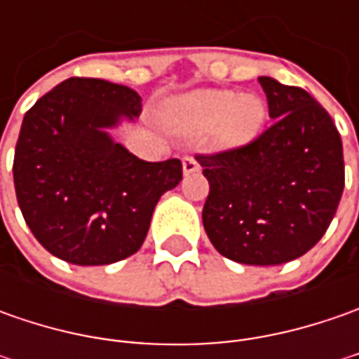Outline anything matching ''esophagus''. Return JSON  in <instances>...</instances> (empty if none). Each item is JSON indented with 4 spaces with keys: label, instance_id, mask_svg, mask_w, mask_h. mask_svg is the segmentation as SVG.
Segmentation results:
<instances>
[{
    "label": "esophagus",
    "instance_id": "1",
    "mask_svg": "<svg viewBox=\"0 0 359 359\" xmlns=\"http://www.w3.org/2000/svg\"><path fill=\"white\" fill-rule=\"evenodd\" d=\"M182 163H184V173H186V175L200 172V163H198V159L191 158V156L184 158V161H182Z\"/></svg>",
    "mask_w": 359,
    "mask_h": 359
}]
</instances>
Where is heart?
<instances>
[{
    "instance_id": "obj_1",
    "label": "heart",
    "mask_w": 359,
    "mask_h": 359,
    "mask_svg": "<svg viewBox=\"0 0 359 359\" xmlns=\"http://www.w3.org/2000/svg\"><path fill=\"white\" fill-rule=\"evenodd\" d=\"M268 105L257 93L198 90L180 95L163 107V121L182 137L210 133L217 149H240L264 130Z\"/></svg>"
}]
</instances>
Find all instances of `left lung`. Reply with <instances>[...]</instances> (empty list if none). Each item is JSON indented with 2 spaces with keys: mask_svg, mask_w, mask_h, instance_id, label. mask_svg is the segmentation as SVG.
<instances>
[{
  "mask_svg": "<svg viewBox=\"0 0 359 359\" xmlns=\"http://www.w3.org/2000/svg\"><path fill=\"white\" fill-rule=\"evenodd\" d=\"M273 123L240 149L198 156L210 194L201 212L214 248L245 266H280L322 240L344 191L341 137L302 88L257 77Z\"/></svg>",
  "mask_w": 359,
  "mask_h": 359,
  "instance_id": "left-lung-1",
  "label": "left lung"
}]
</instances>
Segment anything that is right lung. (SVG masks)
Instances as JSON below:
<instances>
[{
    "instance_id": "obj_1",
    "label": "right lung",
    "mask_w": 359,
    "mask_h": 359,
    "mask_svg": "<svg viewBox=\"0 0 359 359\" xmlns=\"http://www.w3.org/2000/svg\"><path fill=\"white\" fill-rule=\"evenodd\" d=\"M140 114L137 91L95 77L65 79L25 114L13 184L49 254L107 266L142 248L159 198L182 182V161H144L109 135Z\"/></svg>"
}]
</instances>
